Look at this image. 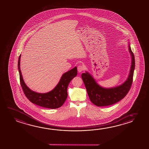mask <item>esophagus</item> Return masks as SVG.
I'll list each match as a JSON object with an SVG mask.
<instances>
[{"label": "esophagus", "instance_id": "obj_1", "mask_svg": "<svg viewBox=\"0 0 149 149\" xmlns=\"http://www.w3.org/2000/svg\"><path fill=\"white\" fill-rule=\"evenodd\" d=\"M85 69L84 66H83V65H79L77 66V70L79 72H81L82 71H84Z\"/></svg>", "mask_w": 149, "mask_h": 149}]
</instances>
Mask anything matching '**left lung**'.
I'll use <instances>...</instances> for the list:
<instances>
[{"label": "left lung", "mask_w": 149, "mask_h": 149, "mask_svg": "<svg viewBox=\"0 0 149 149\" xmlns=\"http://www.w3.org/2000/svg\"><path fill=\"white\" fill-rule=\"evenodd\" d=\"M129 50L132 56L131 69L126 81L122 85L115 88H102L98 85L90 74L86 72L81 74V78L85 86L90 101L98 107H105L112 105L124 98L129 92L133 81V76L135 68L134 53L130 46Z\"/></svg>", "instance_id": "8db88e82"}]
</instances>
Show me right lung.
<instances>
[{
	"label": "right lung",
	"instance_id": "1",
	"mask_svg": "<svg viewBox=\"0 0 149 149\" xmlns=\"http://www.w3.org/2000/svg\"><path fill=\"white\" fill-rule=\"evenodd\" d=\"M20 58L21 54L18 60L20 84L26 98L31 102L42 107L51 109L61 107L68 97L67 88L69 83L77 75V67L63 74L58 84L52 91L46 93H39L33 91L25 85L20 70Z\"/></svg>",
	"mask_w": 149,
	"mask_h": 149
}]
</instances>
